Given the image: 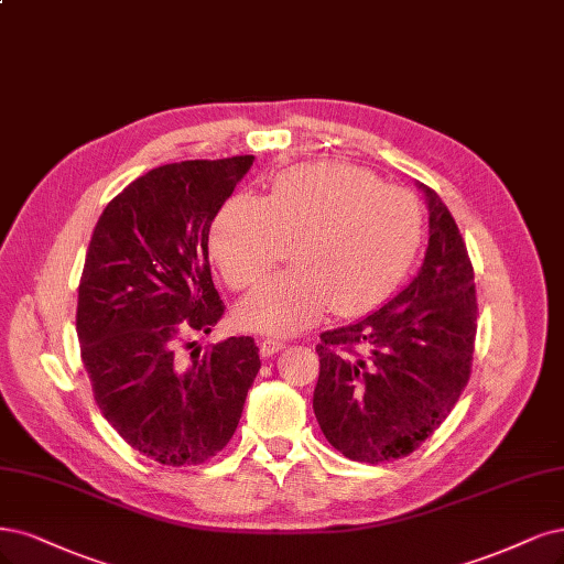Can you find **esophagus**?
I'll use <instances>...</instances> for the list:
<instances>
[{
  "instance_id": "34e87169",
  "label": "esophagus",
  "mask_w": 564,
  "mask_h": 564,
  "mask_svg": "<svg viewBox=\"0 0 564 564\" xmlns=\"http://www.w3.org/2000/svg\"><path fill=\"white\" fill-rule=\"evenodd\" d=\"M259 349H261V357H273L280 352V349H284V343L278 338H263L259 343Z\"/></svg>"
}]
</instances>
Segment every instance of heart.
I'll use <instances>...</instances> for the list:
<instances>
[{"instance_id":"1","label":"heart","mask_w":564,"mask_h":564,"mask_svg":"<svg viewBox=\"0 0 564 564\" xmlns=\"http://www.w3.org/2000/svg\"><path fill=\"white\" fill-rule=\"evenodd\" d=\"M422 240L411 193L343 163L284 170L265 200L230 198L212 224L209 249L226 284L257 286L291 245L294 268L270 278L238 307L249 332L286 336L328 310L359 315L405 275Z\"/></svg>"}]
</instances>
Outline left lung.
<instances>
[{"label":"left lung","mask_w":564,"mask_h":564,"mask_svg":"<svg viewBox=\"0 0 564 564\" xmlns=\"http://www.w3.org/2000/svg\"><path fill=\"white\" fill-rule=\"evenodd\" d=\"M417 275L364 319L319 336L313 408L326 441L355 462L411 455L451 415L469 382L476 284L467 245L438 193Z\"/></svg>","instance_id":"1"}]
</instances>
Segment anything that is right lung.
<instances>
[{
  "mask_svg": "<svg viewBox=\"0 0 564 564\" xmlns=\"http://www.w3.org/2000/svg\"><path fill=\"white\" fill-rule=\"evenodd\" d=\"M254 156L149 170L97 219L76 305L93 397L119 436L165 467L226 448L261 359L240 336L193 349L224 315L212 282L209 228Z\"/></svg>",
  "mask_w": 564,
  "mask_h": 564,
  "instance_id": "add662e5",
  "label": "right lung"
}]
</instances>
